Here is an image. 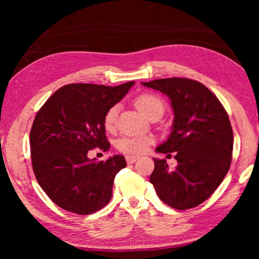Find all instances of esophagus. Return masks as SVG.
Instances as JSON below:
<instances>
[{"instance_id":"1","label":"esophagus","mask_w":259,"mask_h":259,"mask_svg":"<svg viewBox=\"0 0 259 259\" xmlns=\"http://www.w3.org/2000/svg\"><path fill=\"white\" fill-rule=\"evenodd\" d=\"M138 159H139V156H137V155H126L125 156V160H126V162H128L129 164L134 163V162H136Z\"/></svg>"}]
</instances>
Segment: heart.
<instances>
[{
    "label": "heart",
    "instance_id": "b5f03b06",
    "mask_svg": "<svg viewBox=\"0 0 259 259\" xmlns=\"http://www.w3.org/2000/svg\"><path fill=\"white\" fill-rule=\"evenodd\" d=\"M135 105L147 119L155 114H163L164 103L159 96L154 94H142L135 99ZM119 105H113L109 107L104 115V128L107 131H113L116 126ZM148 137H123L116 143L117 150L126 154H142L147 150L151 144Z\"/></svg>",
    "mask_w": 259,
    "mask_h": 259
}]
</instances>
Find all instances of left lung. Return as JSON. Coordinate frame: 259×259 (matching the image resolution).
I'll return each instance as SVG.
<instances>
[{
	"mask_svg": "<svg viewBox=\"0 0 259 259\" xmlns=\"http://www.w3.org/2000/svg\"><path fill=\"white\" fill-rule=\"evenodd\" d=\"M142 84L168 96L175 114L171 134L156 152L175 153L178 164L170 170L164 159H153L150 182L169 207H198L230 169L233 130L229 115L207 87L191 78H159Z\"/></svg>",
	"mask_w": 259,
	"mask_h": 259,
	"instance_id": "1",
	"label": "left lung"
}]
</instances>
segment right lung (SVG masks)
<instances>
[{"instance_id": "right-lung-1", "label": "right lung", "mask_w": 259, "mask_h": 259, "mask_svg": "<svg viewBox=\"0 0 259 259\" xmlns=\"http://www.w3.org/2000/svg\"><path fill=\"white\" fill-rule=\"evenodd\" d=\"M134 84L135 81L117 87L67 84L37 112L29 134L33 171L58 207L90 214L109 202L114 178L126 166L124 156L96 162L88 152L96 147L108 151L104 115Z\"/></svg>"}]
</instances>
